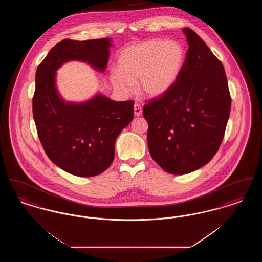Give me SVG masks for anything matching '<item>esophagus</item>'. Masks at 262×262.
Returning a JSON list of instances; mask_svg holds the SVG:
<instances>
[{
    "instance_id": "34e87169",
    "label": "esophagus",
    "mask_w": 262,
    "mask_h": 262,
    "mask_svg": "<svg viewBox=\"0 0 262 262\" xmlns=\"http://www.w3.org/2000/svg\"><path fill=\"white\" fill-rule=\"evenodd\" d=\"M134 111H135V116H136V117H139V116H141V114H142V109H141V107H140L138 104H135V106H134Z\"/></svg>"
}]
</instances>
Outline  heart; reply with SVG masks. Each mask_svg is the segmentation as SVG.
<instances>
[{"mask_svg": "<svg viewBox=\"0 0 262 262\" xmlns=\"http://www.w3.org/2000/svg\"><path fill=\"white\" fill-rule=\"evenodd\" d=\"M187 53L177 41L151 39L125 47L117 59V71L109 75L113 86L127 93L132 83L148 98L167 94L178 82L184 70Z\"/></svg>", "mask_w": 262, "mask_h": 262, "instance_id": "b5f03b06", "label": "heart"}]
</instances>
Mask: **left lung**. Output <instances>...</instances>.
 <instances>
[{
  "instance_id": "obj_1",
  "label": "left lung",
  "mask_w": 262,
  "mask_h": 262,
  "mask_svg": "<svg viewBox=\"0 0 262 262\" xmlns=\"http://www.w3.org/2000/svg\"><path fill=\"white\" fill-rule=\"evenodd\" d=\"M181 76L167 94L143 107L152 159L169 174H186L206 165L224 137L231 96L224 67L190 28Z\"/></svg>"
}]
</instances>
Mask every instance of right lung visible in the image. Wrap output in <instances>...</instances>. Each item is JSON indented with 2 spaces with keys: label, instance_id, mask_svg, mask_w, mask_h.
Segmentation results:
<instances>
[{
  "label": "right lung",
  "instance_id": "right-lung-1",
  "mask_svg": "<svg viewBox=\"0 0 262 262\" xmlns=\"http://www.w3.org/2000/svg\"><path fill=\"white\" fill-rule=\"evenodd\" d=\"M112 46L111 38L64 39L36 71L32 108L38 137L51 161L77 177H94L110 167L116 139L133 121L134 102L113 101L100 92L85 101H66L57 88V71L78 61L104 73Z\"/></svg>",
  "mask_w": 262,
  "mask_h": 262
}]
</instances>
